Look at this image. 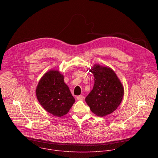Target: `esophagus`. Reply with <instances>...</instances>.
I'll use <instances>...</instances> for the list:
<instances>
[{"instance_id": "34e87169", "label": "esophagus", "mask_w": 158, "mask_h": 158, "mask_svg": "<svg viewBox=\"0 0 158 158\" xmlns=\"http://www.w3.org/2000/svg\"><path fill=\"white\" fill-rule=\"evenodd\" d=\"M76 98H77V100H79V101H81V100H82V99L84 98V96L83 95H78V96H77L76 97Z\"/></svg>"}]
</instances>
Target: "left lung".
<instances>
[{
	"mask_svg": "<svg viewBox=\"0 0 158 158\" xmlns=\"http://www.w3.org/2000/svg\"><path fill=\"white\" fill-rule=\"evenodd\" d=\"M89 71L94 76L93 89L85 101L90 110L98 117H105L117 109L124 93L123 85L117 74L108 66L95 64Z\"/></svg>",
	"mask_w": 158,
	"mask_h": 158,
	"instance_id": "obj_1",
	"label": "left lung"
}]
</instances>
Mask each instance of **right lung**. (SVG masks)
I'll return each mask as SVG.
<instances>
[{
	"mask_svg": "<svg viewBox=\"0 0 158 158\" xmlns=\"http://www.w3.org/2000/svg\"><path fill=\"white\" fill-rule=\"evenodd\" d=\"M38 102L48 113L61 117L67 114L75 102L64 76L57 70L47 72L38 82L36 89Z\"/></svg>",
	"mask_w": 158,
	"mask_h": 158,
	"instance_id": "1",
	"label": "right lung"
}]
</instances>
